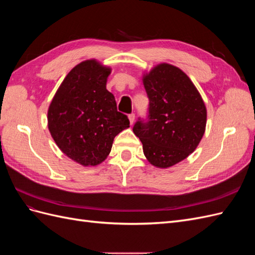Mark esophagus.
Instances as JSON below:
<instances>
[{
    "instance_id": "obj_1",
    "label": "esophagus",
    "mask_w": 255,
    "mask_h": 255,
    "mask_svg": "<svg viewBox=\"0 0 255 255\" xmlns=\"http://www.w3.org/2000/svg\"><path fill=\"white\" fill-rule=\"evenodd\" d=\"M128 120H129V123H130V125L133 126V123H134V121H135V115H134V114H130V115H128Z\"/></svg>"
}]
</instances>
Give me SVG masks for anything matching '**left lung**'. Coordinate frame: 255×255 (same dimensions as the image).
Returning a JSON list of instances; mask_svg holds the SVG:
<instances>
[{
    "instance_id": "8db88e82",
    "label": "left lung",
    "mask_w": 255,
    "mask_h": 255,
    "mask_svg": "<svg viewBox=\"0 0 255 255\" xmlns=\"http://www.w3.org/2000/svg\"><path fill=\"white\" fill-rule=\"evenodd\" d=\"M142 83L150 101L149 121H137L133 132L149 163L169 168L197 149L205 132L206 106L187 74L173 65L153 67Z\"/></svg>"
}]
</instances>
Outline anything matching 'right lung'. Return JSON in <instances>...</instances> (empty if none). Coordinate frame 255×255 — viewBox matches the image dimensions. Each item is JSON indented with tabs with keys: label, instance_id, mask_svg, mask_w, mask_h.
Segmentation results:
<instances>
[{
	"label": "right lung",
	"instance_id": "right-lung-1",
	"mask_svg": "<svg viewBox=\"0 0 255 255\" xmlns=\"http://www.w3.org/2000/svg\"><path fill=\"white\" fill-rule=\"evenodd\" d=\"M112 69L97 59L76 65L61 82L48 110V128L60 151L84 167L100 165L114 138L129 128L106 89Z\"/></svg>",
	"mask_w": 255,
	"mask_h": 255
}]
</instances>
